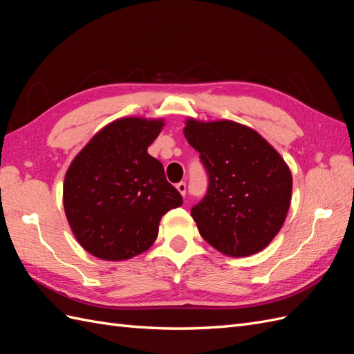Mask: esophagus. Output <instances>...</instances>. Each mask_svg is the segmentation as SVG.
Masks as SVG:
<instances>
[{"label":"esophagus","mask_w":354,"mask_h":354,"mask_svg":"<svg viewBox=\"0 0 354 354\" xmlns=\"http://www.w3.org/2000/svg\"><path fill=\"white\" fill-rule=\"evenodd\" d=\"M176 189H178L180 194L185 196V193H187V184L185 183H178L176 184Z\"/></svg>","instance_id":"34e87169"}]
</instances>
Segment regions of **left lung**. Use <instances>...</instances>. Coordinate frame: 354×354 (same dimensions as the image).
Masks as SVG:
<instances>
[{"instance_id":"1","label":"left lung","mask_w":354,"mask_h":354,"mask_svg":"<svg viewBox=\"0 0 354 354\" xmlns=\"http://www.w3.org/2000/svg\"><path fill=\"white\" fill-rule=\"evenodd\" d=\"M184 134L207 174L206 196L192 207L202 238L230 257L266 248L292 198L286 161L257 131L233 121L188 120Z\"/></svg>"}]
</instances>
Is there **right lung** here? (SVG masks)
Returning <instances> with one entry per match:
<instances>
[{"label": "right lung", "mask_w": 354, "mask_h": 354, "mask_svg": "<svg viewBox=\"0 0 354 354\" xmlns=\"http://www.w3.org/2000/svg\"><path fill=\"white\" fill-rule=\"evenodd\" d=\"M161 129L160 120L113 121L70 165L66 216L89 254L111 261L140 254L157 239L161 216L183 205L161 162L148 153Z\"/></svg>", "instance_id": "right-lung-1"}]
</instances>
